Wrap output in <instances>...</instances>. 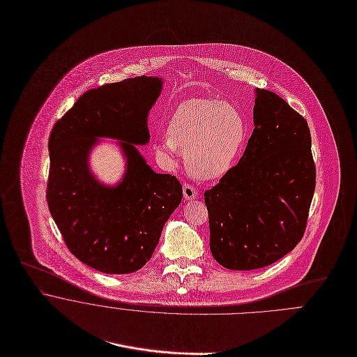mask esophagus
<instances>
[{"label":"esophagus","instance_id":"34e87169","mask_svg":"<svg viewBox=\"0 0 357 357\" xmlns=\"http://www.w3.org/2000/svg\"><path fill=\"white\" fill-rule=\"evenodd\" d=\"M197 196H199V193L192 185H188V183L183 185V197H185V200H196Z\"/></svg>","mask_w":357,"mask_h":357}]
</instances>
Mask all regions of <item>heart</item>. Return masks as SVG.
Masks as SVG:
<instances>
[{
    "label": "heart",
    "mask_w": 357,
    "mask_h": 357,
    "mask_svg": "<svg viewBox=\"0 0 357 357\" xmlns=\"http://www.w3.org/2000/svg\"><path fill=\"white\" fill-rule=\"evenodd\" d=\"M167 134L168 138L155 144L160 155L172 161L179 149L196 178L215 179L225 175L240 154L247 126L234 106L215 99L195 98L178 106Z\"/></svg>",
    "instance_id": "obj_1"
}]
</instances>
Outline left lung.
<instances>
[{"label": "left lung", "mask_w": 357, "mask_h": 357, "mask_svg": "<svg viewBox=\"0 0 357 357\" xmlns=\"http://www.w3.org/2000/svg\"><path fill=\"white\" fill-rule=\"evenodd\" d=\"M254 132L238 164L204 193L210 248L230 271L272 265L303 236L316 168L306 120L276 93L255 91Z\"/></svg>", "instance_id": "obj_1"}]
</instances>
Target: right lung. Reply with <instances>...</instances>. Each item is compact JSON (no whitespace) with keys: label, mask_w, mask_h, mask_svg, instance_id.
I'll list each match as a JSON object with an SVG mask.
<instances>
[{"label":"right lung","mask_w":357,"mask_h":357,"mask_svg":"<svg viewBox=\"0 0 357 357\" xmlns=\"http://www.w3.org/2000/svg\"><path fill=\"white\" fill-rule=\"evenodd\" d=\"M164 79L128 78L85 92L52 128L47 200L73 255L107 275L139 271L162 227L182 202V185L157 174L137 146L150 141L147 117ZM118 143L126 160L122 179L100 183L89 167L98 139Z\"/></svg>","instance_id":"1"}]
</instances>
